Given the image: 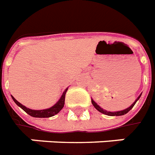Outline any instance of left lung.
Instances as JSON below:
<instances>
[{
  "instance_id": "left-lung-1",
  "label": "left lung",
  "mask_w": 155,
  "mask_h": 155,
  "mask_svg": "<svg viewBox=\"0 0 155 155\" xmlns=\"http://www.w3.org/2000/svg\"><path fill=\"white\" fill-rule=\"evenodd\" d=\"M141 96H142V93L138 96V97H137V99L135 100V101L134 102V103L131 104V105L129 107V108H125V109H124V110H120V111H117V112H109V111H107V110H104V109H103V108L101 107V106H99L98 104H97L96 102L93 101V100L92 99V104H93V106H94L95 108H96V109L97 110H98L100 112V113H103V114H105V115H108V116H122V115H125V114H126V113L129 112L130 110H131L132 109V108L134 106V104H136V102L139 100V98L141 97Z\"/></svg>"
}]
</instances>
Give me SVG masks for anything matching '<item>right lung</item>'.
Returning a JSON list of instances; mask_svg holds the SVG:
<instances>
[{"instance_id": "obj_1", "label": "right lung", "mask_w": 155, "mask_h": 155, "mask_svg": "<svg viewBox=\"0 0 155 155\" xmlns=\"http://www.w3.org/2000/svg\"><path fill=\"white\" fill-rule=\"evenodd\" d=\"M68 87L65 89V91L63 92V93L61 96L60 99L58 100V101L56 102V104H54L52 107L49 108H46V109H42V110H34V109H30L29 108H26L25 105H23L20 102H18L17 100L13 97H12V99L13 100V101L15 102L16 104L18 106H19L21 108H22L23 110L25 111V113H28L29 115L31 116V117H53V116L56 115L57 113H58L61 111V109L63 108L64 106V101H65V95L66 92L68 91Z\"/></svg>"}]
</instances>
